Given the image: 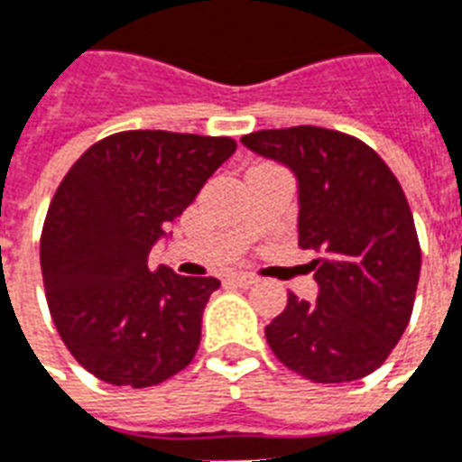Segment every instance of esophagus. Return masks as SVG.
Returning <instances> with one entry per match:
<instances>
[{
	"instance_id": "34e87169",
	"label": "esophagus",
	"mask_w": 462,
	"mask_h": 462,
	"mask_svg": "<svg viewBox=\"0 0 462 462\" xmlns=\"http://www.w3.org/2000/svg\"><path fill=\"white\" fill-rule=\"evenodd\" d=\"M231 282H234L236 287L248 289V287H253L257 280L253 277V274H250V272H234V274H231Z\"/></svg>"
}]
</instances>
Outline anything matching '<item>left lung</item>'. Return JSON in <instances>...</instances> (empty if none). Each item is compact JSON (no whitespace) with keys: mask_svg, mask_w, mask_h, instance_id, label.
Segmentation results:
<instances>
[{"mask_svg":"<svg viewBox=\"0 0 462 462\" xmlns=\"http://www.w3.org/2000/svg\"><path fill=\"white\" fill-rule=\"evenodd\" d=\"M241 142L299 178V248L320 287L316 301L289 291L264 328L274 356L313 383L376 371L412 316L421 248L398 178L361 139L313 125L260 130Z\"/></svg>","mask_w":462,"mask_h":462,"instance_id":"8db88e82","label":"left lung"}]
</instances>
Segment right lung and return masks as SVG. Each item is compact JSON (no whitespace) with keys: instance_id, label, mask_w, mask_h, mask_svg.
<instances>
[{"instance_id":"1","label":"right lung","mask_w":462,"mask_h":462,"mask_svg":"<svg viewBox=\"0 0 462 462\" xmlns=\"http://www.w3.org/2000/svg\"><path fill=\"white\" fill-rule=\"evenodd\" d=\"M236 152V139L127 130L67 171L41 234L50 316L81 366L110 385L149 388L198 354L217 277L152 270L149 253Z\"/></svg>"}]
</instances>
